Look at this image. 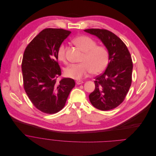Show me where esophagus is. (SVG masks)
<instances>
[{
    "label": "esophagus",
    "mask_w": 156,
    "mask_h": 156,
    "mask_svg": "<svg viewBox=\"0 0 156 156\" xmlns=\"http://www.w3.org/2000/svg\"><path fill=\"white\" fill-rule=\"evenodd\" d=\"M76 84H77V85H80V84H82V83H83V82L82 81V80H76Z\"/></svg>",
    "instance_id": "34e87169"
}]
</instances>
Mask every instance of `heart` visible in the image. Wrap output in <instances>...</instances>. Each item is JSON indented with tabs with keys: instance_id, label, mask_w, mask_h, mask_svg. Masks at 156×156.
<instances>
[{
	"instance_id": "1",
	"label": "heart",
	"mask_w": 156,
	"mask_h": 156,
	"mask_svg": "<svg viewBox=\"0 0 156 156\" xmlns=\"http://www.w3.org/2000/svg\"><path fill=\"white\" fill-rule=\"evenodd\" d=\"M73 42L83 51V55L80 63L71 64L65 69L66 77L79 80L90 73L98 74L105 69L109 62V51L106 47L97 45L95 40L85 35L76 37ZM66 45L62 44L57 50V58L63 63L66 61Z\"/></svg>"
}]
</instances>
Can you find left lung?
Instances as JSON below:
<instances>
[{"mask_svg": "<svg viewBox=\"0 0 156 156\" xmlns=\"http://www.w3.org/2000/svg\"><path fill=\"white\" fill-rule=\"evenodd\" d=\"M84 31L102 41L109 51V60L105 71L95 77V88L89 95V100L98 109H114L125 100L132 84V56L126 45L111 31L104 29H88Z\"/></svg>", "mask_w": 156, "mask_h": 156, "instance_id": "left-lung-1", "label": "left lung"}]
</instances>
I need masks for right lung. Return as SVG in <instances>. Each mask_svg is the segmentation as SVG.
Returning <instances> with one entry per match:
<instances>
[{"label":"right lung","mask_w":156,"mask_h":156,"mask_svg":"<svg viewBox=\"0 0 156 156\" xmlns=\"http://www.w3.org/2000/svg\"><path fill=\"white\" fill-rule=\"evenodd\" d=\"M71 33L63 29H45L30 42L23 54L24 89L33 105L46 114L63 109L75 86L71 78L57 81L61 74L57 50Z\"/></svg>","instance_id":"add662e5"}]
</instances>
